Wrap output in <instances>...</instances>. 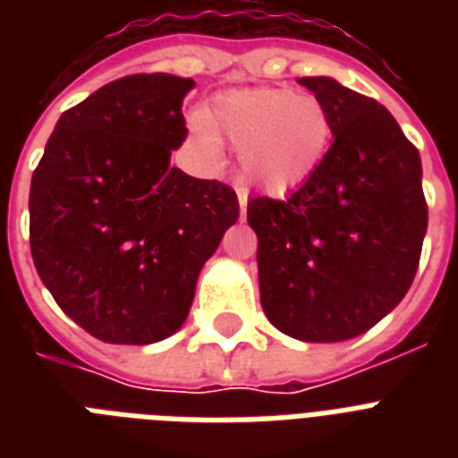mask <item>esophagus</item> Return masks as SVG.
I'll return each instance as SVG.
<instances>
[{"instance_id": "34e87169", "label": "esophagus", "mask_w": 458, "mask_h": 458, "mask_svg": "<svg viewBox=\"0 0 458 458\" xmlns=\"http://www.w3.org/2000/svg\"><path fill=\"white\" fill-rule=\"evenodd\" d=\"M237 199H240V214H247V192L242 187H237Z\"/></svg>"}]
</instances>
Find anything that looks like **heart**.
I'll use <instances>...</instances> for the list:
<instances>
[{
  "label": "heart",
  "mask_w": 458,
  "mask_h": 458,
  "mask_svg": "<svg viewBox=\"0 0 458 458\" xmlns=\"http://www.w3.org/2000/svg\"><path fill=\"white\" fill-rule=\"evenodd\" d=\"M192 132L208 152L218 149V140H228L251 187L287 194L320 171L333 145V118L313 95L240 88L216 95L204 114L192 118Z\"/></svg>",
  "instance_id": "1"
}]
</instances>
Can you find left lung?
Segmentation results:
<instances>
[{"label":"left lung","instance_id":"8db88e82","mask_svg":"<svg viewBox=\"0 0 458 458\" xmlns=\"http://www.w3.org/2000/svg\"><path fill=\"white\" fill-rule=\"evenodd\" d=\"M333 118L320 171L287 199L257 197L259 294L280 333L344 342L404 300L428 230L419 149L376 99L335 78H300Z\"/></svg>","mask_w":458,"mask_h":458}]
</instances>
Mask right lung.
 Returning a JSON list of instances; mask_svg holds the SVG:
<instances>
[{"mask_svg": "<svg viewBox=\"0 0 458 458\" xmlns=\"http://www.w3.org/2000/svg\"><path fill=\"white\" fill-rule=\"evenodd\" d=\"M192 78L140 73L59 118L30 182V251L61 311L111 344L185 323L197 278L240 218L237 194L171 165Z\"/></svg>", "mask_w": 458, "mask_h": 458, "instance_id": "add662e5", "label": "right lung"}]
</instances>
